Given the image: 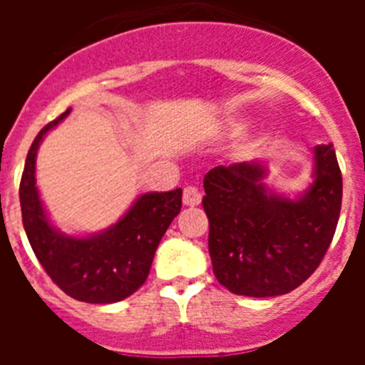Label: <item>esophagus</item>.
<instances>
[{
  "mask_svg": "<svg viewBox=\"0 0 365 365\" xmlns=\"http://www.w3.org/2000/svg\"><path fill=\"white\" fill-rule=\"evenodd\" d=\"M202 195L197 188H193V186H186L185 193H182V202L186 206H197L201 202Z\"/></svg>",
  "mask_w": 365,
  "mask_h": 365,
  "instance_id": "34e87169",
  "label": "esophagus"
}]
</instances>
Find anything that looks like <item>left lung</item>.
Masks as SVG:
<instances>
[{
    "label": "left lung",
    "instance_id": "left-lung-1",
    "mask_svg": "<svg viewBox=\"0 0 365 365\" xmlns=\"http://www.w3.org/2000/svg\"><path fill=\"white\" fill-rule=\"evenodd\" d=\"M267 160L217 166L205 175L212 267L230 292L270 298L294 291L318 269L341 208L333 144L312 148L311 182L287 195L265 185Z\"/></svg>",
    "mask_w": 365,
    "mask_h": 365
}]
</instances>
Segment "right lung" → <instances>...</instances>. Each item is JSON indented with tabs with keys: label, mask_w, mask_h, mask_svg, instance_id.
I'll use <instances>...</instances> for the list:
<instances>
[{
	"label": "right lung",
	"mask_w": 365,
	"mask_h": 365,
	"mask_svg": "<svg viewBox=\"0 0 365 365\" xmlns=\"http://www.w3.org/2000/svg\"><path fill=\"white\" fill-rule=\"evenodd\" d=\"M69 111L45 125L27 153L19 185L24 228L45 272L67 296L117 303L146 282L155 250L180 212L182 190L143 193L115 225L93 234H66L54 227L36 186V155L45 135Z\"/></svg>",
	"instance_id": "add662e5"
}]
</instances>
